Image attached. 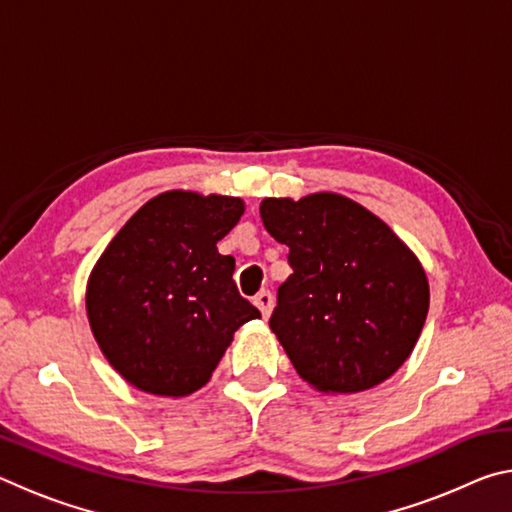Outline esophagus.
<instances>
[{
	"label": "esophagus",
	"mask_w": 512,
	"mask_h": 512,
	"mask_svg": "<svg viewBox=\"0 0 512 512\" xmlns=\"http://www.w3.org/2000/svg\"><path fill=\"white\" fill-rule=\"evenodd\" d=\"M253 302H255V307L262 311L264 318L271 316V309H273V293L271 291H259Z\"/></svg>",
	"instance_id": "1"
}]
</instances>
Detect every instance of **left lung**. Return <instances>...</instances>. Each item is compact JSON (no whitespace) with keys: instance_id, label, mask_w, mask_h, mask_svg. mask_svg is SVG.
Instances as JSON below:
<instances>
[{"instance_id":"obj_1","label":"left lung","mask_w":512,"mask_h":512,"mask_svg":"<svg viewBox=\"0 0 512 512\" xmlns=\"http://www.w3.org/2000/svg\"><path fill=\"white\" fill-rule=\"evenodd\" d=\"M264 228L289 246L271 325L298 375L325 393H359L402 366L429 311L415 255L366 207L339 194L266 198Z\"/></svg>"}]
</instances>
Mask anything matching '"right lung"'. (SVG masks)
Wrapping results in <instances>:
<instances>
[{"mask_svg":"<svg viewBox=\"0 0 512 512\" xmlns=\"http://www.w3.org/2000/svg\"><path fill=\"white\" fill-rule=\"evenodd\" d=\"M241 214V198L160 194L128 219L94 266L85 300L94 339L140 391H198L232 334L259 318L232 280L235 257L216 248Z\"/></svg>","mask_w":512,"mask_h":512,"instance_id":"add662e5","label":"right lung"}]
</instances>
